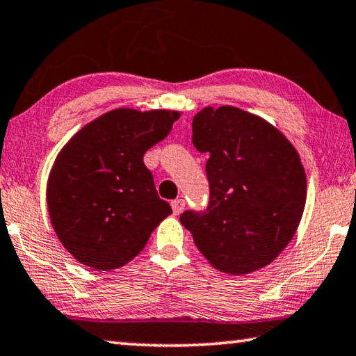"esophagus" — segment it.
Wrapping results in <instances>:
<instances>
[{"instance_id":"1","label":"esophagus","mask_w":356,"mask_h":356,"mask_svg":"<svg viewBox=\"0 0 356 356\" xmlns=\"http://www.w3.org/2000/svg\"><path fill=\"white\" fill-rule=\"evenodd\" d=\"M171 207H172L174 216H179V213H182V211L185 209V201L184 200H174L171 202Z\"/></svg>"}]
</instances>
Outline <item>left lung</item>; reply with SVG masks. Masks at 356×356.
Segmentation results:
<instances>
[{
  "instance_id": "1",
  "label": "left lung",
  "mask_w": 356,
  "mask_h": 356,
  "mask_svg": "<svg viewBox=\"0 0 356 356\" xmlns=\"http://www.w3.org/2000/svg\"><path fill=\"white\" fill-rule=\"evenodd\" d=\"M195 149L207 154L206 211L180 223L213 268L242 275L264 268L295 236L306 204L300 155L277 128L238 107L193 117Z\"/></svg>"
}]
</instances>
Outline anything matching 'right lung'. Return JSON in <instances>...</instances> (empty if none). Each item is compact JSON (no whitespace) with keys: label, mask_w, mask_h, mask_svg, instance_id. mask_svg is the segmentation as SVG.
I'll return each mask as SVG.
<instances>
[{"label":"right lung","mask_w":356,"mask_h":356,"mask_svg":"<svg viewBox=\"0 0 356 356\" xmlns=\"http://www.w3.org/2000/svg\"><path fill=\"white\" fill-rule=\"evenodd\" d=\"M179 117L174 111L115 109L61 149L49 176L47 207L56 236L77 261L99 270L123 266L172 213L143 158Z\"/></svg>","instance_id":"right-lung-1"}]
</instances>
